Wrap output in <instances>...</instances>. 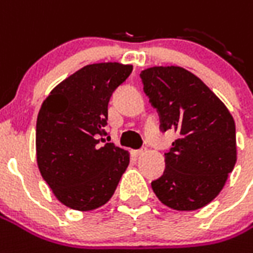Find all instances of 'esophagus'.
Returning a JSON list of instances; mask_svg holds the SVG:
<instances>
[{
	"instance_id": "34e87169",
	"label": "esophagus",
	"mask_w": 253,
	"mask_h": 253,
	"mask_svg": "<svg viewBox=\"0 0 253 253\" xmlns=\"http://www.w3.org/2000/svg\"><path fill=\"white\" fill-rule=\"evenodd\" d=\"M145 152H146V148H142V149H138V151L134 152V155L135 156H141V155H144Z\"/></svg>"
}]
</instances>
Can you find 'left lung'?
Instances as JSON below:
<instances>
[{
  "mask_svg": "<svg viewBox=\"0 0 253 253\" xmlns=\"http://www.w3.org/2000/svg\"><path fill=\"white\" fill-rule=\"evenodd\" d=\"M141 79L164 131L178 132L152 189L169 208H203L223 189L237 162L234 119L212 90L182 67H151Z\"/></svg>",
  "mask_w": 253,
  "mask_h": 253,
  "instance_id": "1",
  "label": "left lung"
}]
</instances>
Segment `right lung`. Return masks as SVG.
Returning a JSON list of instances; mask_svg holds the SVG:
<instances>
[{
  "instance_id": "1",
  "label": "right lung",
  "mask_w": 253,
  "mask_h": 253,
  "mask_svg": "<svg viewBox=\"0 0 253 253\" xmlns=\"http://www.w3.org/2000/svg\"><path fill=\"white\" fill-rule=\"evenodd\" d=\"M116 61L84 65L65 78L41 105L37 118V164L56 199L77 211H93L114 196L130 153L101 144L108 102L131 74ZM105 142V141H102Z\"/></svg>"
}]
</instances>
